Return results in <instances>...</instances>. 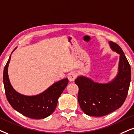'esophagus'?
Wrapping results in <instances>:
<instances>
[{
	"instance_id": "34e87169",
	"label": "esophagus",
	"mask_w": 134,
	"mask_h": 134,
	"mask_svg": "<svg viewBox=\"0 0 134 134\" xmlns=\"http://www.w3.org/2000/svg\"><path fill=\"white\" fill-rule=\"evenodd\" d=\"M76 76H77V74H76L74 72L69 73L68 75V79L69 80V81H70V82H73V81L75 80Z\"/></svg>"
}]
</instances>
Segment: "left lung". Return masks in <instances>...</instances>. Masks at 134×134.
I'll return each instance as SVG.
<instances>
[{"label": "left lung", "instance_id": "8db88e82", "mask_svg": "<svg viewBox=\"0 0 134 134\" xmlns=\"http://www.w3.org/2000/svg\"><path fill=\"white\" fill-rule=\"evenodd\" d=\"M109 44L120 54L119 73L116 79L106 84L94 82L85 77H79L75 80L79 87L80 106L90 116H104L119 109L127 96L131 80L130 65L121 47L113 41Z\"/></svg>", "mask_w": 134, "mask_h": 134}]
</instances>
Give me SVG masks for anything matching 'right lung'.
Wrapping results in <instances>:
<instances>
[{"instance_id": "obj_1", "label": "right lung", "mask_w": 134, "mask_h": 134, "mask_svg": "<svg viewBox=\"0 0 134 134\" xmlns=\"http://www.w3.org/2000/svg\"><path fill=\"white\" fill-rule=\"evenodd\" d=\"M10 58L11 55L5 66L3 74L5 93L8 103L18 113L31 119H44L50 116L56 108L58 98L67 87L69 80L64 79L55 83L38 95H23L13 88L8 79V66Z\"/></svg>"}]
</instances>
